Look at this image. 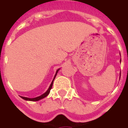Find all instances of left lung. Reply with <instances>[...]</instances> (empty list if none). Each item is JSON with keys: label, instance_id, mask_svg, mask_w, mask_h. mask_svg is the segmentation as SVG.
Here are the masks:
<instances>
[{"label": "left lung", "instance_id": "8db88e82", "mask_svg": "<svg viewBox=\"0 0 128 128\" xmlns=\"http://www.w3.org/2000/svg\"><path fill=\"white\" fill-rule=\"evenodd\" d=\"M120 60H121V59H120Z\"/></svg>", "mask_w": 128, "mask_h": 128}]
</instances>
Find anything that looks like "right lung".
I'll list each match as a JSON object with an SVG mask.
<instances>
[{"instance_id": "1", "label": "right lung", "mask_w": 128, "mask_h": 128, "mask_svg": "<svg viewBox=\"0 0 128 128\" xmlns=\"http://www.w3.org/2000/svg\"><path fill=\"white\" fill-rule=\"evenodd\" d=\"M59 70H60V68L57 70V71H56V74H55V76H54V79H53L52 81V82H51V84H50V86H49V88H48V90H47V92H45V93H44V94L41 95V96H38V97H37V98H25V97H22V96H20V97H21V98H22L23 99H24V100H30V101H38V100H40V99H44V98H46V97H47V96L48 95V94L50 93V90H51L52 87V84H53V82H54V79H55V78H56V74H57V73H58V71H59Z\"/></svg>"}]
</instances>
